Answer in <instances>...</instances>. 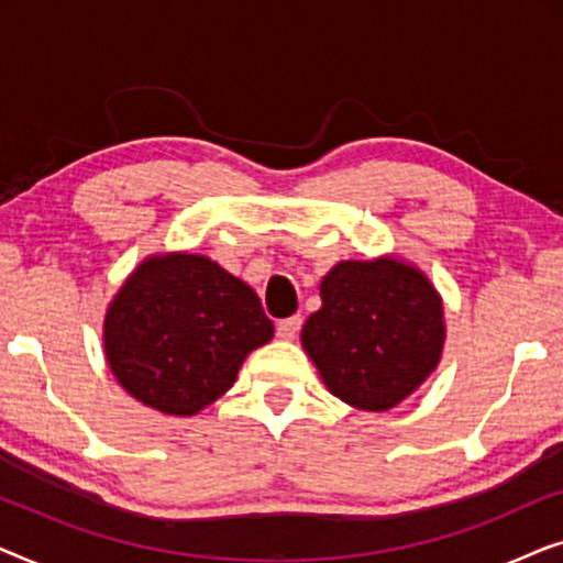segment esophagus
<instances>
[{"label": "esophagus", "mask_w": 563, "mask_h": 563, "mask_svg": "<svg viewBox=\"0 0 563 563\" xmlns=\"http://www.w3.org/2000/svg\"><path fill=\"white\" fill-rule=\"evenodd\" d=\"M299 325H302V318H299V314H291V318H284L276 322V335H279L282 341H295L299 333Z\"/></svg>", "instance_id": "esophagus-1"}]
</instances>
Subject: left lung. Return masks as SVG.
Here are the masks:
<instances>
[{
  "instance_id": "obj_1",
  "label": "left lung",
  "mask_w": 563,
  "mask_h": 563,
  "mask_svg": "<svg viewBox=\"0 0 563 563\" xmlns=\"http://www.w3.org/2000/svg\"><path fill=\"white\" fill-rule=\"evenodd\" d=\"M322 307L302 345L325 387L358 410L384 412L426 382L443 349V305L418 268L343 261L320 284Z\"/></svg>"
}]
</instances>
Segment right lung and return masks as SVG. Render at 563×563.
I'll return each instance as SVG.
<instances>
[{
  "label": "right lung",
  "instance_id": "1",
  "mask_svg": "<svg viewBox=\"0 0 563 563\" xmlns=\"http://www.w3.org/2000/svg\"><path fill=\"white\" fill-rule=\"evenodd\" d=\"M272 335L256 291L189 253L145 261L104 320L112 374L166 415H195L225 395L243 358Z\"/></svg>",
  "mask_w": 563,
  "mask_h": 563
}]
</instances>
